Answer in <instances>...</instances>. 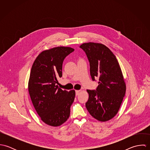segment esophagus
<instances>
[{"label":"esophagus","mask_w":150,"mask_h":150,"mask_svg":"<svg viewBox=\"0 0 150 150\" xmlns=\"http://www.w3.org/2000/svg\"><path fill=\"white\" fill-rule=\"evenodd\" d=\"M80 90H76V95H78L80 93Z\"/></svg>","instance_id":"34e87169"}]
</instances>
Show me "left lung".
<instances>
[{
  "mask_svg": "<svg viewBox=\"0 0 150 150\" xmlns=\"http://www.w3.org/2000/svg\"><path fill=\"white\" fill-rule=\"evenodd\" d=\"M80 47L86 53L93 81L99 77L96 90H86V106L96 120L106 122L117 114L126 92V84L119 63L112 51L101 43H83Z\"/></svg>",
  "mask_w": 150,
  "mask_h": 150,
  "instance_id": "left-lung-1",
  "label": "left lung"
}]
</instances>
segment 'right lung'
Instances as JSON below:
<instances>
[{
    "instance_id": "obj_1",
    "label": "right lung",
    "mask_w": 150,
    "mask_h": 150,
    "mask_svg": "<svg viewBox=\"0 0 150 150\" xmlns=\"http://www.w3.org/2000/svg\"><path fill=\"white\" fill-rule=\"evenodd\" d=\"M74 49L57 47L42 51L32 66L28 82L29 93L37 113L43 122L59 127L70 116L75 91L59 88L58 79L62 76V64Z\"/></svg>"
}]
</instances>
